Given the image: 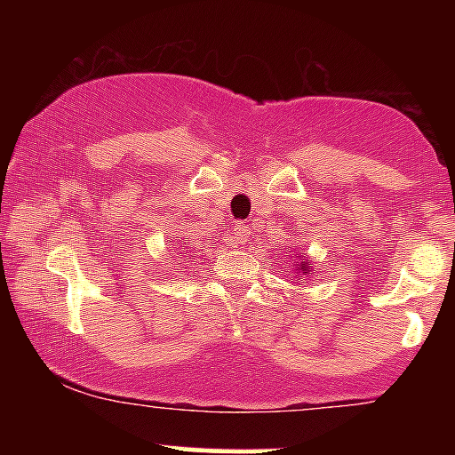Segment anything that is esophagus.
<instances>
[{
    "instance_id": "esophagus-1",
    "label": "esophagus",
    "mask_w": 455,
    "mask_h": 455,
    "mask_svg": "<svg viewBox=\"0 0 455 455\" xmlns=\"http://www.w3.org/2000/svg\"><path fill=\"white\" fill-rule=\"evenodd\" d=\"M233 242L242 243V245L250 242V227H248V224H237V227H235Z\"/></svg>"
}]
</instances>
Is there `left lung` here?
Returning a JSON list of instances; mask_svg holds the SVG:
<instances>
[{"label":"left lung","instance_id":"8db88e82","mask_svg":"<svg viewBox=\"0 0 455 455\" xmlns=\"http://www.w3.org/2000/svg\"><path fill=\"white\" fill-rule=\"evenodd\" d=\"M297 274H299V280L304 278V275L310 274V263H307V260H301L299 267H297Z\"/></svg>","mask_w":455,"mask_h":455}]
</instances>
